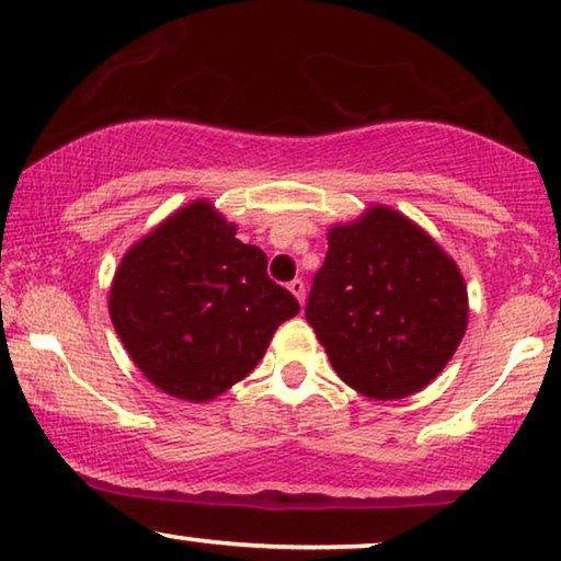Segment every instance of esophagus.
I'll list each match as a JSON object with an SVG mask.
<instances>
[{"label":"esophagus","instance_id":"esophagus-1","mask_svg":"<svg viewBox=\"0 0 561 561\" xmlns=\"http://www.w3.org/2000/svg\"><path fill=\"white\" fill-rule=\"evenodd\" d=\"M288 288H290V294H294L296 298H298V304H304L306 301V286H304V280L301 278H294L288 283Z\"/></svg>","mask_w":561,"mask_h":561}]
</instances>
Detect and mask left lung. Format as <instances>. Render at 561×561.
Instances as JSON below:
<instances>
[{
  "label": "left lung",
  "mask_w": 561,
  "mask_h": 561,
  "mask_svg": "<svg viewBox=\"0 0 561 561\" xmlns=\"http://www.w3.org/2000/svg\"><path fill=\"white\" fill-rule=\"evenodd\" d=\"M306 321L336 375L357 393L396 401L444 370L467 329V286L419 225L373 206L329 229Z\"/></svg>",
  "instance_id": "1"
}]
</instances>
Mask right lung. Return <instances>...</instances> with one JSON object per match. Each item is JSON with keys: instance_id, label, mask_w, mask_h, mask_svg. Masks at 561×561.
I'll return each instance as SVG.
<instances>
[{"instance_id": "add662e5", "label": "right lung", "mask_w": 561, "mask_h": 561, "mask_svg": "<svg viewBox=\"0 0 561 561\" xmlns=\"http://www.w3.org/2000/svg\"><path fill=\"white\" fill-rule=\"evenodd\" d=\"M234 234L209 202H194L133 244L114 273L112 324L168 396L204 403L225 393L301 309L267 278L265 252Z\"/></svg>"}]
</instances>
